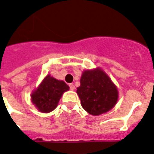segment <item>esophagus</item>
Returning <instances> with one entry per match:
<instances>
[{"instance_id": "obj_1", "label": "esophagus", "mask_w": 154, "mask_h": 154, "mask_svg": "<svg viewBox=\"0 0 154 154\" xmlns=\"http://www.w3.org/2000/svg\"><path fill=\"white\" fill-rule=\"evenodd\" d=\"M69 89L72 90V91L75 89V86L73 84H69Z\"/></svg>"}]
</instances>
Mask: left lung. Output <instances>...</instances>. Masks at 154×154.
I'll return each mask as SVG.
<instances>
[{"label":"left lung","instance_id":"obj_1","mask_svg":"<svg viewBox=\"0 0 154 154\" xmlns=\"http://www.w3.org/2000/svg\"><path fill=\"white\" fill-rule=\"evenodd\" d=\"M77 93L82 107L92 116H100L112 109L119 98L116 85L100 68L84 71Z\"/></svg>","mask_w":154,"mask_h":154}]
</instances>
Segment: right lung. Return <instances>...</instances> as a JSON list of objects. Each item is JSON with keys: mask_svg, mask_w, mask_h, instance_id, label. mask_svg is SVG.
<instances>
[{"mask_svg": "<svg viewBox=\"0 0 154 154\" xmlns=\"http://www.w3.org/2000/svg\"><path fill=\"white\" fill-rule=\"evenodd\" d=\"M69 88L64 81L48 74L32 93V102L40 112L49 113L57 107L62 94Z\"/></svg>", "mask_w": 154, "mask_h": 154, "instance_id": "1", "label": "right lung"}]
</instances>
